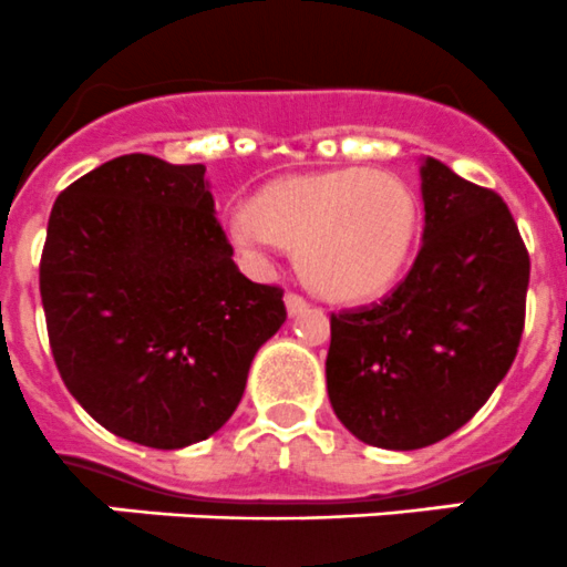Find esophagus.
<instances>
[{
  "label": "esophagus",
  "mask_w": 567,
  "mask_h": 567,
  "mask_svg": "<svg viewBox=\"0 0 567 567\" xmlns=\"http://www.w3.org/2000/svg\"><path fill=\"white\" fill-rule=\"evenodd\" d=\"M286 311H289V317H297V313H302L308 308V300L302 295H297V291H286Z\"/></svg>",
  "instance_id": "1"
}]
</instances>
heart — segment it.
<instances>
[{
	"instance_id": "heart-1",
	"label": "heart",
	"mask_w": 567,
	"mask_h": 567,
	"mask_svg": "<svg viewBox=\"0 0 567 567\" xmlns=\"http://www.w3.org/2000/svg\"><path fill=\"white\" fill-rule=\"evenodd\" d=\"M416 193L389 171L339 167L270 182L226 217V237L265 267L278 245L297 248L302 278L330 300H372L411 261Z\"/></svg>"
}]
</instances>
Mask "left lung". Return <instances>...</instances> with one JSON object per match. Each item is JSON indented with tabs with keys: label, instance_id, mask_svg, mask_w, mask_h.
<instances>
[{
	"label": "left lung",
	"instance_id": "left-lung-1",
	"mask_svg": "<svg viewBox=\"0 0 567 567\" xmlns=\"http://www.w3.org/2000/svg\"><path fill=\"white\" fill-rule=\"evenodd\" d=\"M422 198V248L405 281L374 306L330 313V405L380 450H422L461 430L524 333L529 254L502 195L427 159Z\"/></svg>",
	"mask_w": 567,
	"mask_h": 567
}]
</instances>
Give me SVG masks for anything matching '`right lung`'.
I'll return each instance as SVG.
<instances>
[{"mask_svg":"<svg viewBox=\"0 0 567 567\" xmlns=\"http://www.w3.org/2000/svg\"><path fill=\"white\" fill-rule=\"evenodd\" d=\"M204 173L151 154L104 162L54 200L41 256L65 389L101 427L151 450L217 433L286 319L281 286L234 265Z\"/></svg>","mask_w":567,"mask_h":567,"instance_id":"add662e5","label":"right lung"}]
</instances>
